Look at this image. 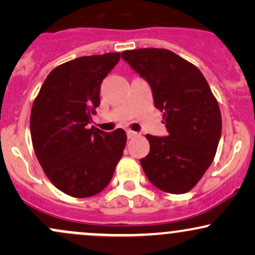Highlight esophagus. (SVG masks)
Masks as SVG:
<instances>
[{
	"mask_svg": "<svg viewBox=\"0 0 255 255\" xmlns=\"http://www.w3.org/2000/svg\"><path fill=\"white\" fill-rule=\"evenodd\" d=\"M137 135L136 131H133V130H127V136L128 139H131V137H135Z\"/></svg>",
	"mask_w": 255,
	"mask_h": 255,
	"instance_id": "obj_1",
	"label": "esophagus"
}]
</instances>
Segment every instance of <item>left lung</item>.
Wrapping results in <instances>:
<instances>
[{
    "mask_svg": "<svg viewBox=\"0 0 255 255\" xmlns=\"http://www.w3.org/2000/svg\"><path fill=\"white\" fill-rule=\"evenodd\" d=\"M122 58L150 85L163 111L168 136L147 134L150 152L140 159L160 191H191L215 158L222 133L221 111L206 79L194 64L166 49H136Z\"/></svg>",
    "mask_w": 255,
    "mask_h": 255,
    "instance_id": "1",
    "label": "left lung"
}]
</instances>
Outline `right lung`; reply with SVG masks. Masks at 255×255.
Masks as SVG:
<instances>
[{"instance_id":"right-lung-1","label":"right lung","mask_w":255,"mask_h":255,"mask_svg":"<svg viewBox=\"0 0 255 255\" xmlns=\"http://www.w3.org/2000/svg\"><path fill=\"white\" fill-rule=\"evenodd\" d=\"M120 52L74 58L52 69L32 105L30 130L39 164L51 183L74 198L102 192L127 141L126 131L92 127L101 84Z\"/></svg>"}]
</instances>
